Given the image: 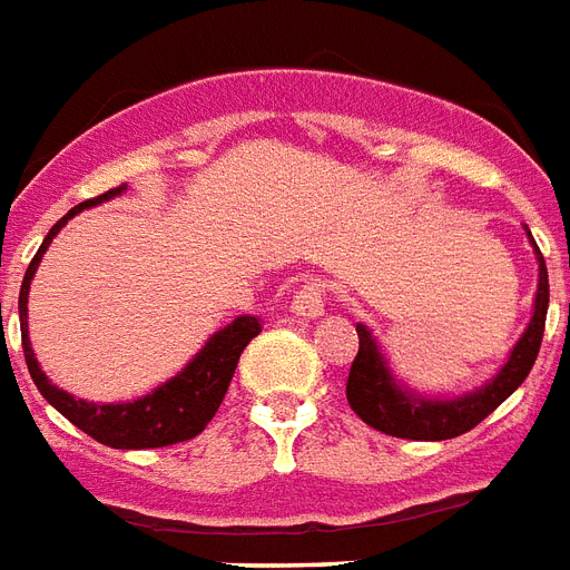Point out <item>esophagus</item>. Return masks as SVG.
Listing matches in <instances>:
<instances>
[{"mask_svg": "<svg viewBox=\"0 0 570 570\" xmlns=\"http://www.w3.org/2000/svg\"><path fill=\"white\" fill-rule=\"evenodd\" d=\"M294 312L299 317H321L326 312V291H323L321 282H306L303 288L297 291V297H294Z\"/></svg>", "mask_w": 570, "mask_h": 570, "instance_id": "esophagus-1", "label": "esophagus"}]
</instances>
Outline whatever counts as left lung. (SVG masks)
Listing matches in <instances>:
<instances>
[{
	"label": "left lung",
	"instance_id": "left-lung-1",
	"mask_svg": "<svg viewBox=\"0 0 570 570\" xmlns=\"http://www.w3.org/2000/svg\"><path fill=\"white\" fill-rule=\"evenodd\" d=\"M535 256H539L535 312H532L530 326H527V332L521 335L515 350H512L509 362L500 367V373L489 385H482L480 391H473V394L459 400H430L421 397V394H412L409 389H400L389 367H385V362H382L371 332L364 330L362 323H356L358 353L353 364H350L347 376L350 409L373 430L409 441L456 439V435L485 421L527 380V373L532 371L535 356H539L541 338H544V321H548L550 303L548 267H544V256L539 253V247H535Z\"/></svg>",
	"mask_w": 570,
	"mask_h": 570
}]
</instances>
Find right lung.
<instances>
[{"label":"right lung","instance_id":"obj_1","mask_svg":"<svg viewBox=\"0 0 570 570\" xmlns=\"http://www.w3.org/2000/svg\"><path fill=\"white\" fill-rule=\"evenodd\" d=\"M126 185H117V188L105 190L99 197L85 199L76 208L63 214L61 220L55 223L49 235L40 244L38 256L31 258L29 271L22 276L20 285V332H22V353H26V364H29V373L38 391L52 403L58 412L79 426L81 432H88L90 439H97L105 448L117 450H147V448H167V444H179V441H188L194 435L206 430L208 421L214 417V412L220 409L223 397H226V389H229L232 373L238 367V358L244 353L249 341L256 338L262 332V323L256 317H235L229 326H223L214 338H208V344L197 353V358L185 367L181 373H176L170 382H164L161 389H156L153 394L140 400H131V403H88V400H76L67 391L55 389L52 382L47 380V373L40 371L38 358H35V350H31L29 330H26V303H29V285L31 276L38 271L40 258L47 253V247L52 244V238L61 232V226L70 220L72 214H79L81 208H90L102 203V199H111L117 194H122Z\"/></svg>","mask_w":570,"mask_h":570}]
</instances>
